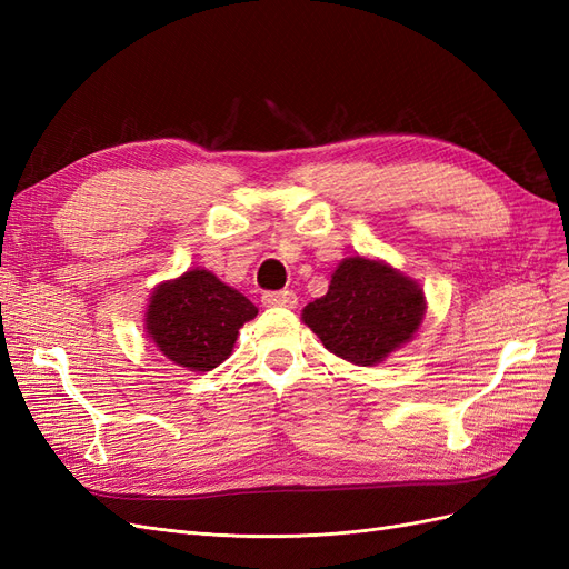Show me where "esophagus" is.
I'll use <instances>...</instances> for the list:
<instances>
[{
    "instance_id": "esophagus-1",
    "label": "esophagus",
    "mask_w": 569,
    "mask_h": 569,
    "mask_svg": "<svg viewBox=\"0 0 569 569\" xmlns=\"http://www.w3.org/2000/svg\"><path fill=\"white\" fill-rule=\"evenodd\" d=\"M263 306H274V308H295L297 306V295L291 289H280V291H263L261 297Z\"/></svg>"
}]
</instances>
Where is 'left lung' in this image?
Here are the masks:
<instances>
[{"label": "left lung", "instance_id": "left-lung-1", "mask_svg": "<svg viewBox=\"0 0 569 569\" xmlns=\"http://www.w3.org/2000/svg\"><path fill=\"white\" fill-rule=\"evenodd\" d=\"M425 313L422 289L370 258H347L327 295L303 308V322L327 351L356 366H375L406 343Z\"/></svg>", "mask_w": 569, "mask_h": 569}]
</instances>
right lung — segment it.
I'll list each match as a JSON object with an SVG mask.
<instances>
[{
  "mask_svg": "<svg viewBox=\"0 0 569 569\" xmlns=\"http://www.w3.org/2000/svg\"><path fill=\"white\" fill-rule=\"evenodd\" d=\"M258 308L209 270H189L151 295L147 330L159 351L187 370H213Z\"/></svg>",
  "mask_w": 569,
  "mask_h": 569,
  "instance_id": "1",
  "label": "right lung"
}]
</instances>
